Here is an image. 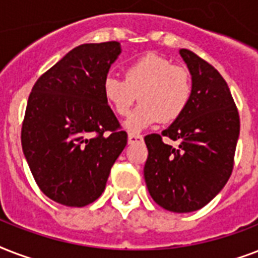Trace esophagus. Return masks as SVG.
Listing matches in <instances>:
<instances>
[{
  "label": "esophagus",
  "instance_id": "1",
  "mask_svg": "<svg viewBox=\"0 0 258 258\" xmlns=\"http://www.w3.org/2000/svg\"><path fill=\"white\" fill-rule=\"evenodd\" d=\"M143 141V137L139 135V134H128V145H135V143H139V142Z\"/></svg>",
  "mask_w": 258,
  "mask_h": 258
}]
</instances>
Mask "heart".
I'll return each instance as SVG.
<instances>
[{
	"label": "heart",
	"instance_id": "b5f03b06",
	"mask_svg": "<svg viewBox=\"0 0 258 258\" xmlns=\"http://www.w3.org/2000/svg\"><path fill=\"white\" fill-rule=\"evenodd\" d=\"M107 104L119 116H127L134 103L142 101L124 127L142 131L159 120L172 121L182 116L191 99L192 84L188 71L159 54L141 56L124 68V80L107 76L101 86Z\"/></svg>",
	"mask_w": 258,
	"mask_h": 258
}]
</instances>
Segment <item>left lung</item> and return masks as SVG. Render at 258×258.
I'll list each match as a JSON object with an SVG mask.
<instances>
[{
  "instance_id": "1",
  "label": "left lung",
  "mask_w": 258,
  "mask_h": 258,
  "mask_svg": "<svg viewBox=\"0 0 258 258\" xmlns=\"http://www.w3.org/2000/svg\"><path fill=\"white\" fill-rule=\"evenodd\" d=\"M179 54L191 75V99L182 116L162 133L179 145H166L158 134L145 138V180L159 206L190 213L208 205L228 182L240 116L220 72L191 50L179 49Z\"/></svg>"
}]
</instances>
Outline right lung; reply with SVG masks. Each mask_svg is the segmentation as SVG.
Wrapping results in <instances>:
<instances>
[{
  "label": "right lung",
  "instance_id": "add662e5",
  "mask_svg": "<svg viewBox=\"0 0 258 258\" xmlns=\"http://www.w3.org/2000/svg\"><path fill=\"white\" fill-rule=\"evenodd\" d=\"M120 53L117 41L79 45L32 88L22 151L40 190L57 204L83 208L96 201L127 145L101 91Z\"/></svg>",
  "mask_w": 258,
  "mask_h": 258
}]
</instances>
